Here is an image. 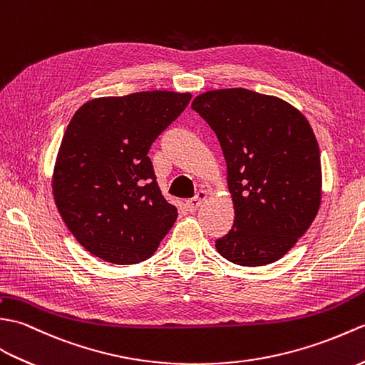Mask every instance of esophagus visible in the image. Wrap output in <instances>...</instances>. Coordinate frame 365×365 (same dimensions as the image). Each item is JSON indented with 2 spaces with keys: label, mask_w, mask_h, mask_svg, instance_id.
<instances>
[{
  "label": "esophagus",
  "mask_w": 365,
  "mask_h": 365,
  "mask_svg": "<svg viewBox=\"0 0 365 365\" xmlns=\"http://www.w3.org/2000/svg\"><path fill=\"white\" fill-rule=\"evenodd\" d=\"M206 198H207V192L206 190H200V192H197L195 197L185 201V207H187L190 212H193V210H197L201 205L205 203Z\"/></svg>",
  "instance_id": "34e87169"
}]
</instances>
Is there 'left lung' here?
<instances>
[{"label":"left lung","instance_id":"1","mask_svg":"<svg viewBox=\"0 0 365 365\" xmlns=\"http://www.w3.org/2000/svg\"><path fill=\"white\" fill-rule=\"evenodd\" d=\"M192 109L212 128L228 167L236 217L217 251L244 267L278 261L320 207V150L309 121L277 96L242 87L201 93Z\"/></svg>","mask_w":365,"mask_h":365}]
</instances>
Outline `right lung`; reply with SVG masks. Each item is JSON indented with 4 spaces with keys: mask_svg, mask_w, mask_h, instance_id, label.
<instances>
[{
    "mask_svg": "<svg viewBox=\"0 0 365 365\" xmlns=\"http://www.w3.org/2000/svg\"><path fill=\"white\" fill-rule=\"evenodd\" d=\"M190 98L167 91L96 98L70 120L53 193L62 220L93 256L139 264L172 230L178 210L162 197L147 155Z\"/></svg>",
    "mask_w": 365,
    "mask_h": 365,
    "instance_id": "add662e5",
    "label": "right lung"
}]
</instances>
